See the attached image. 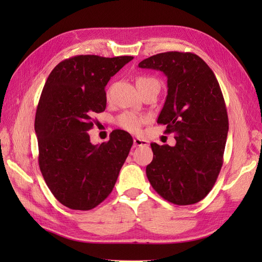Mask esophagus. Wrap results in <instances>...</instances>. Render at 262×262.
Returning <instances> with one entry per match:
<instances>
[{
	"mask_svg": "<svg viewBox=\"0 0 262 262\" xmlns=\"http://www.w3.org/2000/svg\"><path fill=\"white\" fill-rule=\"evenodd\" d=\"M144 145H148V141L142 140V138H138V137L134 138V146H144Z\"/></svg>",
	"mask_w": 262,
	"mask_h": 262,
	"instance_id": "obj_1",
	"label": "esophagus"
}]
</instances>
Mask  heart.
<instances>
[{
	"instance_id": "b5f03b06",
	"label": "heart",
	"mask_w": 262,
	"mask_h": 262,
	"mask_svg": "<svg viewBox=\"0 0 262 262\" xmlns=\"http://www.w3.org/2000/svg\"><path fill=\"white\" fill-rule=\"evenodd\" d=\"M152 83H158L159 84L157 79H154V77H151V76H138L136 79L137 88L152 84ZM116 121H117V125L121 127L122 129L133 133V134H137V133H140L142 126L148 121V117L142 114L127 111V113H124L117 117Z\"/></svg>"
}]
</instances>
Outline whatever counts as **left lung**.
Returning a JSON list of instances; mask_svg holds the SVG:
<instances>
[{
  "label": "left lung",
  "instance_id": "8db88e82",
  "mask_svg": "<svg viewBox=\"0 0 262 262\" xmlns=\"http://www.w3.org/2000/svg\"><path fill=\"white\" fill-rule=\"evenodd\" d=\"M138 66L168 77V96L158 124L166 125L165 133L176 134L177 142L174 146L151 144L147 179L168 202L196 204L211 190L223 165L229 118L219 81L192 53H161Z\"/></svg>",
  "mask_w": 262,
  "mask_h": 262
}]
</instances>
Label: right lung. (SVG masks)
I'll list each match as a JSON object with an SVG mask.
<instances>
[{
  "label": "right lung",
  "mask_w": 262,
  "mask_h": 262,
  "mask_svg": "<svg viewBox=\"0 0 262 262\" xmlns=\"http://www.w3.org/2000/svg\"><path fill=\"white\" fill-rule=\"evenodd\" d=\"M133 58L79 55L55 66L43 85L35 118L39 168L55 198L71 209L101 204L130 151L133 138L125 130H113L100 145L86 132L105 109L110 77Z\"/></svg>",
  "instance_id": "obj_1"
}]
</instances>
